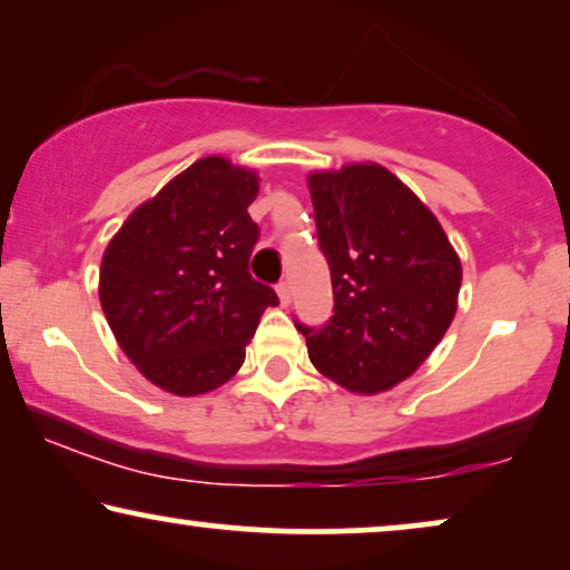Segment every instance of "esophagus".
Wrapping results in <instances>:
<instances>
[{
	"mask_svg": "<svg viewBox=\"0 0 570 570\" xmlns=\"http://www.w3.org/2000/svg\"><path fill=\"white\" fill-rule=\"evenodd\" d=\"M278 299H282L284 307H288V304H292V286H288V282L278 284Z\"/></svg>",
	"mask_w": 570,
	"mask_h": 570,
	"instance_id": "34e87169",
	"label": "esophagus"
}]
</instances>
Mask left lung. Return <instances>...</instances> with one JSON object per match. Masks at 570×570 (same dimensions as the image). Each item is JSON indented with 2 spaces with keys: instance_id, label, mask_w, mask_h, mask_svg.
Returning a JSON list of instances; mask_svg holds the SVG:
<instances>
[{
  "instance_id": "left-lung-1",
  "label": "left lung",
  "mask_w": 570,
  "mask_h": 570,
  "mask_svg": "<svg viewBox=\"0 0 570 570\" xmlns=\"http://www.w3.org/2000/svg\"><path fill=\"white\" fill-rule=\"evenodd\" d=\"M335 315L296 325L320 374L358 395L407 380L452 325L462 263L431 208L376 163L307 175Z\"/></svg>"
}]
</instances>
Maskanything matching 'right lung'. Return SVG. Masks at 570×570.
<instances>
[{
	"mask_svg": "<svg viewBox=\"0 0 570 570\" xmlns=\"http://www.w3.org/2000/svg\"><path fill=\"white\" fill-rule=\"evenodd\" d=\"M255 170L219 155L198 159L136 206L100 263V304L118 346L159 390L178 397L222 387L274 288L247 274L258 224Z\"/></svg>",
	"mask_w": 570,
	"mask_h": 570,
	"instance_id": "right-lung-1",
	"label": "right lung"
}]
</instances>
